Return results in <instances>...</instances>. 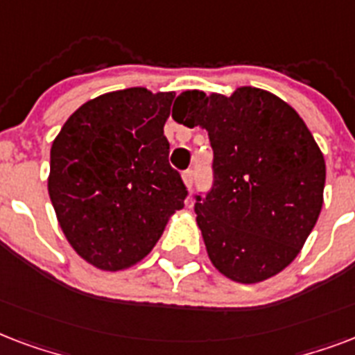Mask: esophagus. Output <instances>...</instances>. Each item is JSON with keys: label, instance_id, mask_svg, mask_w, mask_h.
I'll return each instance as SVG.
<instances>
[{"label": "esophagus", "instance_id": "obj_1", "mask_svg": "<svg viewBox=\"0 0 355 355\" xmlns=\"http://www.w3.org/2000/svg\"><path fill=\"white\" fill-rule=\"evenodd\" d=\"M183 181H185L187 189L192 191V185H194V172H192V170H185V172H183Z\"/></svg>", "mask_w": 355, "mask_h": 355}]
</instances>
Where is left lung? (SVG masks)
<instances>
[{"mask_svg":"<svg viewBox=\"0 0 355 355\" xmlns=\"http://www.w3.org/2000/svg\"><path fill=\"white\" fill-rule=\"evenodd\" d=\"M187 128L207 129L213 187L196 196V222L216 270L239 283L276 276L300 254L322 209L326 163L300 114L277 96L185 90Z\"/></svg>","mask_w":355,"mask_h":355,"instance_id":"8db88e82","label":"left lung"}]
</instances>
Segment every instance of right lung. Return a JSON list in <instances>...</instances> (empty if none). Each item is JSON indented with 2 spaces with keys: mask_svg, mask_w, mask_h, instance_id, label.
I'll use <instances>...</instances> for the list:
<instances>
[{
  "mask_svg": "<svg viewBox=\"0 0 355 355\" xmlns=\"http://www.w3.org/2000/svg\"><path fill=\"white\" fill-rule=\"evenodd\" d=\"M174 98L142 87L107 92L55 137L49 198L68 243L96 268L123 270L144 259L185 205L163 131Z\"/></svg>",
  "mask_w": 355,
  "mask_h": 355,
  "instance_id": "add662e5",
  "label": "right lung"
}]
</instances>
